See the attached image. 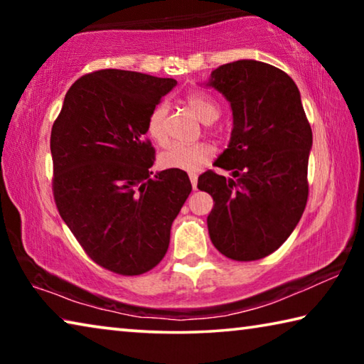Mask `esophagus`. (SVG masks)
<instances>
[{
  "instance_id": "esophagus-1",
  "label": "esophagus",
  "mask_w": 364,
  "mask_h": 364,
  "mask_svg": "<svg viewBox=\"0 0 364 364\" xmlns=\"http://www.w3.org/2000/svg\"><path fill=\"white\" fill-rule=\"evenodd\" d=\"M189 180H191V184H193V188L197 189V175L196 173H189Z\"/></svg>"
}]
</instances>
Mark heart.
<instances>
[{"label":"heart","mask_w":364,"mask_h":364,"mask_svg":"<svg viewBox=\"0 0 364 364\" xmlns=\"http://www.w3.org/2000/svg\"><path fill=\"white\" fill-rule=\"evenodd\" d=\"M184 102L188 107L199 117L202 122L210 123L218 119L220 107L210 97L200 91L191 90L184 95ZM168 123V106L167 102H160L152 109L147 119V133L157 144H165L168 139L167 132ZM213 159V147L200 141L193 144H170L160 152L159 164L164 168L183 170V171H199Z\"/></svg>","instance_id":"1"}]
</instances>
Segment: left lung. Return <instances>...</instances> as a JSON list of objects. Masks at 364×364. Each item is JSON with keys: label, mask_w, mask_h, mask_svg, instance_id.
I'll list each match as a JSON object with an SVG mask.
<instances>
[{"label": "left lung", "mask_w": 364, "mask_h": 364, "mask_svg": "<svg viewBox=\"0 0 364 364\" xmlns=\"http://www.w3.org/2000/svg\"><path fill=\"white\" fill-rule=\"evenodd\" d=\"M208 86L232 109L228 149L197 188L213 197L207 217L215 247L236 262L278 250L297 226L308 200V156L313 134L294 80L274 65L236 60L212 72Z\"/></svg>", "instance_id": "obj_1"}]
</instances>
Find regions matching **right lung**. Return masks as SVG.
I'll return each instance as SVG.
<instances>
[{"mask_svg": "<svg viewBox=\"0 0 364 364\" xmlns=\"http://www.w3.org/2000/svg\"><path fill=\"white\" fill-rule=\"evenodd\" d=\"M173 78L104 69L67 91L51 130L53 194L91 260L138 276L167 254L170 228L191 193L186 171L151 178L156 149L147 119Z\"/></svg>", "mask_w": 364, "mask_h": 364, "instance_id": "1", "label": "right lung"}]
</instances>
